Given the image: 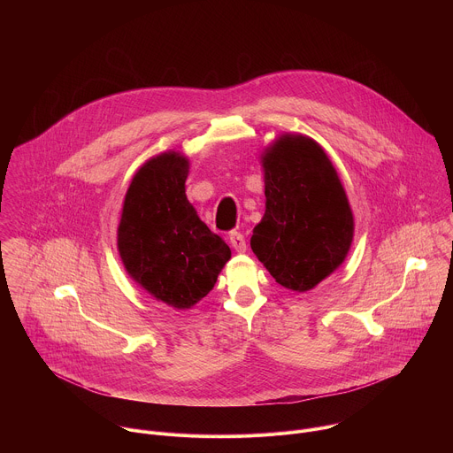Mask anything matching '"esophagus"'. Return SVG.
<instances>
[{
  "label": "esophagus",
  "instance_id": "esophagus-1",
  "mask_svg": "<svg viewBox=\"0 0 453 453\" xmlns=\"http://www.w3.org/2000/svg\"><path fill=\"white\" fill-rule=\"evenodd\" d=\"M229 242L233 245V249L236 252H245L247 250V243H245V236L240 231H231L229 233Z\"/></svg>",
  "mask_w": 453,
  "mask_h": 453
}]
</instances>
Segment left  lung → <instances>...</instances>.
I'll return each instance as SVG.
<instances>
[{
  "mask_svg": "<svg viewBox=\"0 0 453 453\" xmlns=\"http://www.w3.org/2000/svg\"><path fill=\"white\" fill-rule=\"evenodd\" d=\"M266 211L250 247L284 288L303 293L342 265L353 242V213L323 148L282 135L263 158Z\"/></svg>",
  "mask_w": 453,
  "mask_h": 453,
  "instance_id": "8db88e82",
  "label": "left lung"
}]
</instances>
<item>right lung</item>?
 Listing matches in <instances>:
<instances>
[{
  "label": "right lung",
  "mask_w": 453,
  "mask_h": 453,
  "mask_svg": "<svg viewBox=\"0 0 453 453\" xmlns=\"http://www.w3.org/2000/svg\"><path fill=\"white\" fill-rule=\"evenodd\" d=\"M187 158L174 151L148 160L127 190L118 227L128 275L174 309L204 298L231 259L226 242L187 201Z\"/></svg>",
  "instance_id": "add662e5"
}]
</instances>
